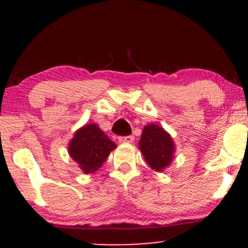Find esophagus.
Returning <instances> with one entry per match:
<instances>
[{
  "mask_svg": "<svg viewBox=\"0 0 248 248\" xmlns=\"http://www.w3.org/2000/svg\"><path fill=\"white\" fill-rule=\"evenodd\" d=\"M133 141H134V136L133 135L120 136V138H119V142H121V143H132Z\"/></svg>",
  "mask_w": 248,
  "mask_h": 248,
  "instance_id": "esophagus-1",
  "label": "esophagus"
}]
</instances>
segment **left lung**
Instances as JSON below:
<instances>
[{"instance_id": "8db88e82", "label": "left lung", "mask_w": 248, "mask_h": 248, "mask_svg": "<svg viewBox=\"0 0 248 248\" xmlns=\"http://www.w3.org/2000/svg\"><path fill=\"white\" fill-rule=\"evenodd\" d=\"M139 147L153 170L163 171L171 163L175 144L171 136L157 124H150L143 128Z\"/></svg>"}]
</instances>
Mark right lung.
I'll return each instance as SVG.
<instances>
[{
    "instance_id": "1",
    "label": "right lung",
    "mask_w": 248,
    "mask_h": 248,
    "mask_svg": "<svg viewBox=\"0 0 248 248\" xmlns=\"http://www.w3.org/2000/svg\"><path fill=\"white\" fill-rule=\"evenodd\" d=\"M116 144L96 126L87 124L78 129L69 144V154L85 173L95 172Z\"/></svg>"
}]
</instances>
